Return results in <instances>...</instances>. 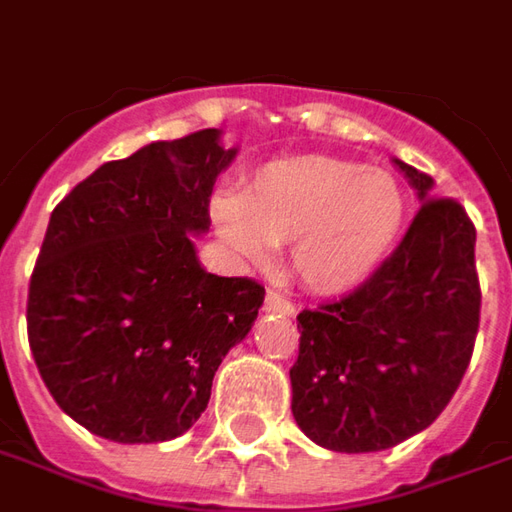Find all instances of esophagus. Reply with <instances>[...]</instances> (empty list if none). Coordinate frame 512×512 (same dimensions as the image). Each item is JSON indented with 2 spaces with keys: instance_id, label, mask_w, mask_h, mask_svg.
<instances>
[{
  "instance_id": "1",
  "label": "esophagus",
  "mask_w": 512,
  "mask_h": 512,
  "mask_svg": "<svg viewBox=\"0 0 512 512\" xmlns=\"http://www.w3.org/2000/svg\"><path fill=\"white\" fill-rule=\"evenodd\" d=\"M264 309L267 312H281V315H295V306H292L290 298H284L281 292L276 290H267V295H264Z\"/></svg>"
}]
</instances>
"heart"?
Segmentation results:
<instances>
[{
  "mask_svg": "<svg viewBox=\"0 0 512 512\" xmlns=\"http://www.w3.org/2000/svg\"><path fill=\"white\" fill-rule=\"evenodd\" d=\"M407 217V195L384 169L326 155L273 161L242 197L214 203L222 239L262 262L273 242H292V270L317 292L362 284L387 259Z\"/></svg>",
  "mask_w": 512,
  "mask_h": 512,
  "instance_id": "1",
  "label": "heart"
}]
</instances>
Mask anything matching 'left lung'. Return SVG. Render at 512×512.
I'll list each match as a JSON object with an SVG mask.
<instances>
[{
    "instance_id": "8db88e82",
    "label": "left lung",
    "mask_w": 512,
    "mask_h": 512,
    "mask_svg": "<svg viewBox=\"0 0 512 512\" xmlns=\"http://www.w3.org/2000/svg\"><path fill=\"white\" fill-rule=\"evenodd\" d=\"M421 209L398 248L340 301L298 315L292 415L331 451H382L418 435L463 382L479 331L477 228L404 161Z\"/></svg>"
}]
</instances>
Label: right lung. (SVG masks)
<instances>
[{"label": "right lung", "mask_w": 512, "mask_h": 512, "mask_svg": "<svg viewBox=\"0 0 512 512\" xmlns=\"http://www.w3.org/2000/svg\"><path fill=\"white\" fill-rule=\"evenodd\" d=\"M236 150L220 130L94 169L49 217L27 295L38 373L69 418L116 443L183 435L264 301L256 278L206 273L192 234Z\"/></svg>", "instance_id": "add662e5"}]
</instances>
